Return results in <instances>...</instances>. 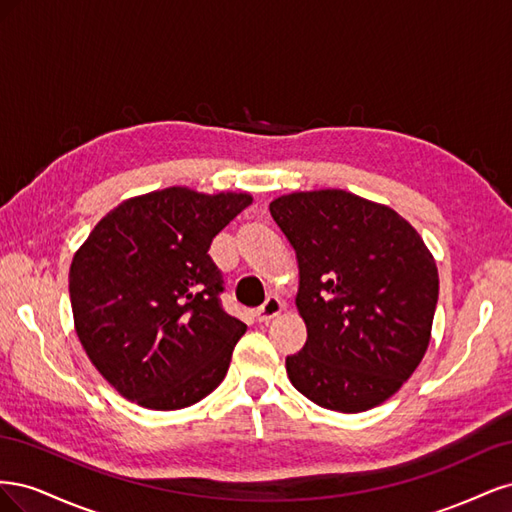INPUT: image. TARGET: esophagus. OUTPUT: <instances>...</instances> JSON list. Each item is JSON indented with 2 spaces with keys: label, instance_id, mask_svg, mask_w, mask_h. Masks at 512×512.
<instances>
[{
  "label": "esophagus",
  "instance_id": "esophagus-1",
  "mask_svg": "<svg viewBox=\"0 0 512 512\" xmlns=\"http://www.w3.org/2000/svg\"><path fill=\"white\" fill-rule=\"evenodd\" d=\"M282 312H284V303L280 301V297H273V294H271V297H267V301L256 309V320L258 322H269L275 316H280Z\"/></svg>",
  "mask_w": 512,
  "mask_h": 512
}]
</instances>
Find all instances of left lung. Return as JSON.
Listing matches in <instances>:
<instances>
[{
  "label": "left lung",
  "mask_w": 512,
  "mask_h": 512,
  "mask_svg": "<svg viewBox=\"0 0 512 512\" xmlns=\"http://www.w3.org/2000/svg\"><path fill=\"white\" fill-rule=\"evenodd\" d=\"M269 211L299 262L307 342L286 359L292 386L335 412L380 406L427 352L436 260L397 211L346 190L286 194Z\"/></svg>",
  "instance_id": "left-lung-1"
}]
</instances>
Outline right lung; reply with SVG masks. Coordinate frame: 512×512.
Wrapping results in <instances>:
<instances>
[{
    "label": "right lung",
    "mask_w": 512,
    "mask_h": 512,
    "mask_svg": "<svg viewBox=\"0 0 512 512\" xmlns=\"http://www.w3.org/2000/svg\"><path fill=\"white\" fill-rule=\"evenodd\" d=\"M252 205L245 192L166 188L123 200L70 265L74 329L119 395L181 410L224 380L245 324L220 305L213 237Z\"/></svg>",
    "instance_id": "1"
}]
</instances>
